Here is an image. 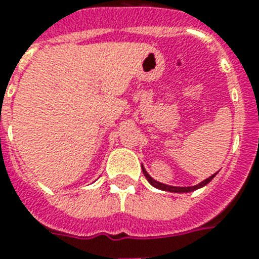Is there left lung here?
Here are the masks:
<instances>
[{
  "instance_id": "left-lung-1",
  "label": "left lung",
  "mask_w": 259,
  "mask_h": 259,
  "mask_svg": "<svg viewBox=\"0 0 259 259\" xmlns=\"http://www.w3.org/2000/svg\"><path fill=\"white\" fill-rule=\"evenodd\" d=\"M141 168H142V172H144V176L146 177V180L149 181L150 184L153 185L154 188L161 189V191H169V192H175V193H188V192H193V191H196V189H199V188H203L204 185L208 184L209 181L212 180L213 177L218 175V172L213 173L212 176H209L208 179H205V180H203L201 183H199L197 185H193V187H175V185L162 184V183H160V181L154 180L153 177L150 176L149 173L146 172V169L144 168V165H142V164H141Z\"/></svg>"
}]
</instances>
